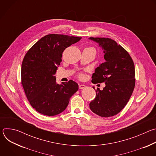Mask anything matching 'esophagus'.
I'll return each instance as SVG.
<instances>
[{
  "instance_id": "1",
  "label": "esophagus",
  "mask_w": 156,
  "mask_h": 156,
  "mask_svg": "<svg viewBox=\"0 0 156 156\" xmlns=\"http://www.w3.org/2000/svg\"><path fill=\"white\" fill-rule=\"evenodd\" d=\"M86 86V85H84V84H79V88L80 89V90H82V89H84V88H85Z\"/></svg>"
}]
</instances>
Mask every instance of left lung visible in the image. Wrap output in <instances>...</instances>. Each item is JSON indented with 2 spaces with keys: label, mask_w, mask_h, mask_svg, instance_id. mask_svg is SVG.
Here are the masks:
<instances>
[{
  "label": "left lung",
  "mask_w": 156,
  "mask_h": 156,
  "mask_svg": "<svg viewBox=\"0 0 156 156\" xmlns=\"http://www.w3.org/2000/svg\"><path fill=\"white\" fill-rule=\"evenodd\" d=\"M89 39L98 42L102 48L105 59V62L96 69L91 81L105 84L103 90L99 88L96 90V96L90 102V107L101 117H112L125 107L134 90L135 65L128 52L112 39Z\"/></svg>",
  "instance_id": "left-lung-1"
}]
</instances>
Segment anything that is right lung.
Here are the masks:
<instances>
[{
	"mask_svg": "<svg viewBox=\"0 0 156 156\" xmlns=\"http://www.w3.org/2000/svg\"><path fill=\"white\" fill-rule=\"evenodd\" d=\"M81 37L51 34L40 39L28 50L21 65V84L31 105L39 113L54 116L62 112L78 91L73 80L61 84L54 75L63 51Z\"/></svg>",
	"mask_w": 156,
	"mask_h": 156,
	"instance_id": "obj_1",
	"label": "right lung"
}]
</instances>
